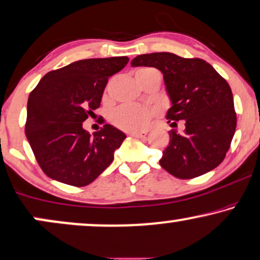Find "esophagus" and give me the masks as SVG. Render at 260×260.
Wrapping results in <instances>:
<instances>
[{"label": "esophagus", "instance_id": "obj_1", "mask_svg": "<svg viewBox=\"0 0 260 260\" xmlns=\"http://www.w3.org/2000/svg\"><path fill=\"white\" fill-rule=\"evenodd\" d=\"M129 136L136 138H145L147 136V132H131Z\"/></svg>", "mask_w": 260, "mask_h": 260}]
</instances>
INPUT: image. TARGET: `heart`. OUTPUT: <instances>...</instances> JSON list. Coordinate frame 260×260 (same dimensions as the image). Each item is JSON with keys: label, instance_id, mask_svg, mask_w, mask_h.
Returning a JSON list of instances; mask_svg holds the SVG:
<instances>
[{"label": "heart", "instance_id": "obj_1", "mask_svg": "<svg viewBox=\"0 0 260 260\" xmlns=\"http://www.w3.org/2000/svg\"><path fill=\"white\" fill-rule=\"evenodd\" d=\"M151 75L160 77L158 72L150 67L139 68L136 72L137 80L149 78ZM154 114H156V111L151 108L138 106V104H123L111 113L110 121L114 126L124 131V132H136V131H141L149 126Z\"/></svg>", "mask_w": 260, "mask_h": 260}]
</instances>
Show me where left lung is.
I'll use <instances>...</instances> for the list:
<instances>
[{"label":"left lung","instance_id":"obj_1","mask_svg":"<svg viewBox=\"0 0 260 260\" xmlns=\"http://www.w3.org/2000/svg\"><path fill=\"white\" fill-rule=\"evenodd\" d=\"M132 67H154L163 74L172 107L167 119L172 127L182 121L185 129L170 131L169 145L160 167L179 179H193L215 169L224 159L236 128L231 86L202 58L172 52L138 55Z\"/></svg>","mask_w":260,"mask_h":260}]
</instances>
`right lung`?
<instances>
[{"label": "right lung", "instance_id": "right-lung-1", "mask_svg": "<svg viewBox=\"0 0 260 260\" xmlns=\"http://www.w3.org/2000/svg\"><path fill=\"white\" fill-rule=\"evenodd\" d=\"M128 61L127 56L75 61L49 72L29 93L26 138L50 179L83 187L113 162L126 134L108 123L90 134L83 122L100 108L108 79Z\"/></svg>", "mask_w": 260, "mask_h": 260}]
</instances>
